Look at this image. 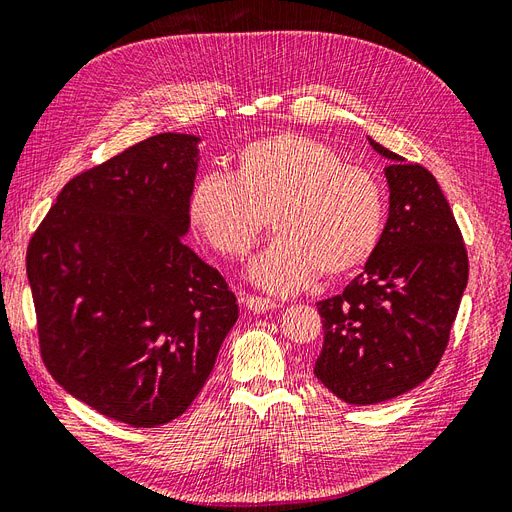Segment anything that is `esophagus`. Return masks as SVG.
Wrapping results in <instances>:
<instances>
[{"label": "esophagus", "instance_id": "34e87169", "mask_svg": "<svg viewBox=\"0 0 512 512\" xmlns=\"http://www.w3.org/2000/svg\"><path fill=\"white\" fill-rule=\"evenodd\" d=\"M243 303L247 309H250V312H256V314L269 312V309L275 307V301H271L267 297H256V294H247V297H243Z\"/></svg>", "mask_w": 512, "mask_h": 512}]
</instances>
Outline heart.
<instances>
[{"label": "heart", "instance_id": "heart-1", "mask_svg": "<svg viewBox=\"0 0 512 512\" xmlns=\"http://www.w3.org/2000/svg\"><path fill=\"white\" fill-rule=\"evenodd\" d=\"M188 215L215 252L241 258L269 226L280 232L247 267L275 294L361 271L376 256L386 226V192L371 170L344 164L314 136L280 132L243 145L232 177L200 175Z\"/></svg>", "mask_w": 512, "mask_h": 512}]
</instances>
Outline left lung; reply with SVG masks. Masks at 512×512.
Returning <instances> with one entry per match:
<instances>
[{
	"mask_svg": "<svg viewBox=\"0 0 512 512\" xmlns=\"http://www.w3.org/2000/svg\"><path fill=\"white\" fill-rule=\"evenodd\" d=\"M389 183L376 256L337 297L318 303L324 344L314 374L346 404L404 395L438 367L468 284V252L440 185L421 164L371 141Z\"/></svg>",
	"mask_w": 512,
	"mask_h": 512,
	"instance_id": "left-lung-1",
	"label": "left lung"
}]
</instances>
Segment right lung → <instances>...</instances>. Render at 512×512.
<instances>
[{
  "label": "right lung",
  "mask_w": 512,
  "mask_h": 512,
  "mask_svg": "<svg viewBox=\"0 0 512 512\" xmlns=\"http://www.w3.org/2000/svg\"><path fill=\"white\" fill-rule=\"evenodd\" d=\"M198 143L156 134L76 175L27 247L46 369L132 427L190 408L239 318L220 271L183 243Z\"/></svg>",
  "instance_id": "add662e5"
}]
</instances>
